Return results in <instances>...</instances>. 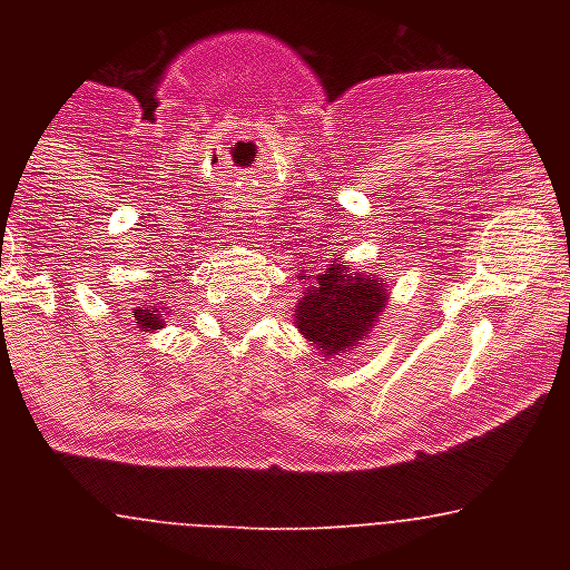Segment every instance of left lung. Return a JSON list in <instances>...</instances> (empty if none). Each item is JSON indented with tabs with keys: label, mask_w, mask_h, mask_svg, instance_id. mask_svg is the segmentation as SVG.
<instances>
[{
	"label": "left lung",
	"mask_w": 570,
	"mask_h": 570,
	"mask_svg": "<svg viewBox=\"0 0 570 570\" xmlns=\"http://www.w3.org/2000/svg\"><path fill=\"white\" fill-rule=\"evenodd\" d=\"M302 281L304 295L293 311L295 328L320 357H340L364 346L387 307V281L355 272L340 257L320 275H302Z\"/></svg>",
	"instance_id": "8db88e82"
}]
</instances>
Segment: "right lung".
<instances>
[{
    "mask_svg": "<svg viewBox=\"0 0 570 570\" xmlns=\"http://www.w3.org/2000/svg\"><path fill=\"white\" fill-rule=\"evenodd\" d=\"M132 316H136V325L141 331H159L165 328V316H168V311L165 307H150V304H141V307H136L132 311Z\"/></svg>",
    "mask_w": 570,
    "mask_h": 570,
    "instance_id": "right-lung-1",
    "label": "right lung"
}]
</instances>
